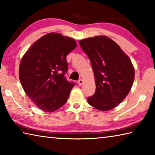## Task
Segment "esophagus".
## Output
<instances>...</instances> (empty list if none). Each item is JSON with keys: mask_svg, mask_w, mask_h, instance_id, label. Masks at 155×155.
Returning a JSON list of instances; mask_svg holds the SVG:
<instances>
[{"mask_svg": "<svg viewBox=\"0 0 155 155\" xmlns=\"http://www.w3.org/2000/svg\"><path fill=\"white\" fill-rule=\"evenodd\" d=\"M83 83V80L81 79H81H79V80L78 81V85H79V86L82 85Z\"/></svg>", "mask_w": 155, "mask_h": 155, "instance_id": "1", "label": "esophagus"}]
</instances>
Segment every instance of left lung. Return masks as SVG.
<instances>
[{"label": "left lung", "mask_w": 155, "mask_h": 155, "mask_svg": "<svg viewBox=\"0 0 155 155\" xmlns=\"http://www.w3.org/2000/svg\"><path fill=\"white\" fill-rule=\"evenodd\" d=\"M90 59L95 78L96 91L88 103L99 111H109L122 103L130 91L135 68L118 44L107 36L79 41Z\"/></svg>", "instance_id": "8db88e82"}]
</instances>
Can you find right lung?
<instances>
[{"label":"right lung","instance_id":"add662e5","mask_svg":"<svg viewBox=\"0 0 155 155\" xmlns=\"http://www.w3.org/2000/svg\"><path fill=\"white\" fill-rule=\"evenodd\" d=\"M77 47L73 38L49 33L31 45L20 61L19 78L39 109L54 112L64 106L74 84L65 79L66 56Z\"/></svg>","mask_w":155,"mask_h":155}]
</instances>
